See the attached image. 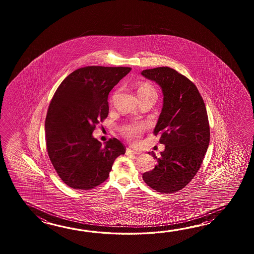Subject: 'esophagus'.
I'll list each match as a JSON object with an SVG mask.
<instances>
[{"label": "esophagus", "mask_w": 254, "mask_h": 254, "mask_svg": "<svg viewBox=\"0 0 254 254\" xmlns=\"http://www.w3.org/2000/svg\"><path fill=\"white\" fill-rule=\"evenodd\" d=\"M125 154H126V155H135V154H139V153H138L137 151L131 150L130 148H127L126 151H125Z\"/></svg>", "instance_id": "esophagus-1"}]
</instances>
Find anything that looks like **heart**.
<instances>
[{
    "mask_svg": "<svg viewBox=\"0 0 254 254\" xmlns=\"http://www.w3.org/2000/svg\"><path fill=\"white\" fill-rule=\"evenodd\" d=\"M138 92H139V96H143V95L151 94V93L156 94V90L148 83H142L139 88ZM116 94H117V92H114V94L113 95V100L116 96ZM146 125L144 124L130 123V124L123 125L121 127V131L127 140L132 141V142H137L142 134V132L144 131Z\"/></svg>",
    "mask_w": 254,
    "mask_h": 254,
    "instance_id": "heart-1",
    "label": "heart"
}]
</instances>
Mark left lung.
Instances as JSON below:
<instances>
[{
  "instance_id": "8db88e82",
  "label": "left lung",
  "mask_w": 254,
  "mask_h": 254,
  "mask_svg": "<svg viewBox=\"0 0 254 254\" xmlns=\"http://www.w3.org/2000/svg\"><path fill=\"white\" fill-rule=\"evenodd\" d=\"M141 75L162 88L163 106L154 135L165 150L155 168L142 174L148 186L164 193L184 188L199 171L210 142L205 104L192 81L170 67L143 70Z\"/></svg>"
}]
</instances>
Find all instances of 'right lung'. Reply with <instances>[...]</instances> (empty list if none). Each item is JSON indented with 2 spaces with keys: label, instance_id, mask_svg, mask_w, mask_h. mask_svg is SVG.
Instances as JSON below:
<instances>
[{
  "label": "right lung",
  "instance_id": "1",
  "mask_svg": "<svg viewBox=\"0 0 254 254\" xmlns=\"http://www.w3.org/2000/svg\"><path fill=\"white\" fill-rule=\"evenodd\" d=\"M129 67L86 66L67 76L54 93L45 120L49 158L62 181L91 190L109 177L125 147L114 138L102 146L92 136L109 114L108 95Z\"/></svg>",
  "mask_w": 254,
  "mask_h": 254
}]
</instances>
